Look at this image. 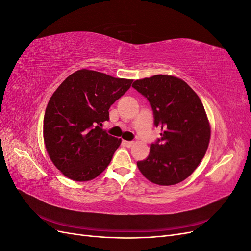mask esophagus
Returning a JSON list of instances; mask_svg holds the SVG:
<instances>
[{"label":"esophagus","instance_id":"34e87169","mask_svg":"<svg viewBox=\"0 0 251 251\" xmlns=\"http://www.w3.org/2000/svg\"><path fill=\"white\" fill-rule=\"evenodd\" d=\"M123 142H124V144H125V146H126V147H127V148H130V147H132V146H133V144H134V142H133V141H126V140H124Z\"/></svg>","mask_w":251,"mask_h":251}]
</instances>
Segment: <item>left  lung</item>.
<instances>
[{"mask_svg": "<svg viewBox=\"0 0 251 251\" xmlns=\"http://www.w3.org/2000/svg\"><path fill=\"white\" fill-rule=\"evenodd\" d=\"M132 87L149 100L161 137L151 144L147 159L137 162L141 174L158 185H174L191 176L203 159L210 126L199 96L172 75L137 79Z\"/></svg>", "mask_w": 251, "mask_h": 251, "instance_id": "1", "label": "left lung"}]
</instances>
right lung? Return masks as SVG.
<instances>
[{"mask_svg": "<svg viewBox=\"0 0 251 251\" xmlns=\"http://www.w3.org/2000/svg\"><path fill=\"white\" fill-rule=\"evenodd\" d=\"M132 81L81 69L52 94L44 116V141L51 161L66 177L89 181L107 169L121 139L101 126Z\"/></svg>", "mask_w": 251, "mask_h": 251, "instance_id": "1", "label": "right lung"}]
</instances>
